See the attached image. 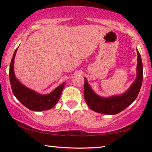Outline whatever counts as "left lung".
I'll return each instance as SVG.
<instances>
[{"label": "left lung", "instance_id": "1", "mask_svg": "<svg viewBox=\"0 0 152 152\" xmlns=\"http://www.w3.org/2000/svg\"><path fill=\"white\" fill-rule=\"evenodd\" d=\"M137 50L136 77L125 92L120 95L102 97L93 90L84 78V95L85 101L91 110L105 115H115L121 112L134 102L140 90L143 78V68L140 53Z\"/></svg>", "mask_w": 152, "mask_h": 152}]
</instances>
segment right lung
<instances>
[{
    "mask_svg": "<svg viewBox=\"0 0 152 152\" xmlns=\"http://www.w3.org/2000/svg\"><path fill=\"white\" fill-rule=\"evenodd\" d=\"M17 49L14 52L10 66V84L14 96L22 104L31 111H42L52 109L59 101L65 82L62 83L48 94H40L24 86L14 74V59Z\"/></svg>",
    "mask_w": 152,
    "mask_h": 152,
    "instance_id": "add662e5",
    "label": "right lung"
}]
</instances>
